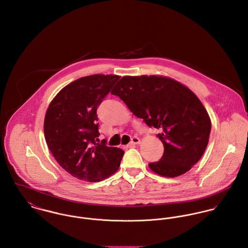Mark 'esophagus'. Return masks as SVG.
Wrapping results in <instances>:
<instances>
[{"label": "esophagus", "mask_w": 248, "mask_h": 248, "mask_svg": "<svg viewBox=\"0 0 248 248\" xmlns=\"http://www.w3.org/2000/svg\"><path fill=\"white\" fill-rule=\"evenodd\" d=\"M140 143V139L137 136H133L131 138V140H130V144H138Z\"/></svg>", "instance_id": "34e87169"}]
</instances>
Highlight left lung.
I'll list each match as a JSON object with an SVG mask.
<instances>
[{
	"label": "left lung",
	"mask_w": 248,
	"mask_h": 248,
	"mask_svg": "<svg viewBox=\"0 0 248 248\" xmlns=\"http://www.w3.org/2000/svg\"><path fill=\"white\" fill-rule=\"evenodd\" d=\"M149 127L160 130L165 146L160 161L148 164L164 177L185 174L204 153L211 121L190 89L161 76H124L111 91Z\"/></svg>",
	"instance_id": "8db88e82"
}]
</instances>
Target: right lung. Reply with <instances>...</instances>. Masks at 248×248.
<instances>
[{"mask_svg": "<svg viewBox=\"0 0 248 248\" xmlns=\"http://www.w3.org/2000/svg\"><path fill=\"white\" fill-rule=\"evenodd\" d=\"M120 79L96 74L63 87L50 103L45 118V137L58 164L73 177L100 182L119 168L124 150L108 146L100 136L97 109Z\"/></svg>", "mask_w": 248, "mask_h": 248, "instance_id": "1", "label": "right lung"}]
</instances>
